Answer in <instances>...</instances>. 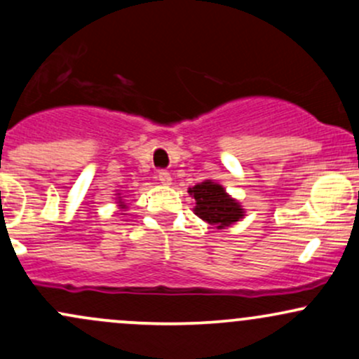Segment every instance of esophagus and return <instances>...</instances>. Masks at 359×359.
<instances>
[{
	"mask_svg": "<svg viewBox=\"0 0 359 359\" xmlns=\"http://www.w3.org/2000/svg\"><path fill=\"white\" fill-rule=\"evenodd\" d=\"M158 179H160V182L163 184V186H170V184H172V177H170V173L165 172V170H160V172H158Z\"/></svg>",
	"mask_w": 359,
	"mask_h": 359,
	"instance_id": "34e87169",
	"label": "esophagus"
}]
</instances>
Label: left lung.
<instances>
[{
	"label": "left lung",
	"mask_w": 359,
	"mask_h": 359,
	"mask_svg": "<svg viewBox=\"0 0 359 359\" xmlns=\"http://www.w3.org/2000/svg\"><path fill=\"white\" fill-rule=\"evenodd\" d=\"M187 192L196 201L194 213L206 224L213 225V229L222 230L230 227L246 215L243 205L232 198L222 184L213 182L211 179L189 187Z\"/></svg>",
	"instance_id": "8db88e82"
}]
</instances>
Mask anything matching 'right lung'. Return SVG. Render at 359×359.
I'll use <instances>...</instances> for the list:
<instances>
[{
  "label": "right lung",
  "instance_id": "right-lung-1",
  "mask_svg": "<svg viewBox=\"0 0 359 359\" xmlns=\"http://www.w3.org/2000/svg\"><path fill=\"white\" fill-rule=\"evenodd\" d=\"M115 203H116V206H118V208H120V211H127V210H129V205H127V203H126V196H123L120 191H116ZM122 215H126V213H122Z\"/></svg>",
  "mask_w": 359,
  "mask_h": 359
}]
</instances>
